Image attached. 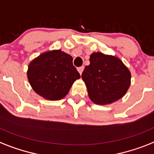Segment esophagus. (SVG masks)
<instances>
[{
  "instance_id": "obj_1",
  "label": "esophagus",
  "mask_w": 154,
  "mask_h": 154,
  "mask_svg": "<svg viewBox=\"0 0 154 154\" xmlns=\"http://www.w3.org/2000/svg\"><path fill=\"white\" fill-rule=\"evenodd\" d=\"M77 70H78V72L80 73V74H81V73H82V72H83V70H84V66H81V67H78V68H77Z\"/></svg>"
}]
</instances>
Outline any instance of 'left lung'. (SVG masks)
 Wrapping results in <instances>:
<instances>
[{
    "instance_id": "obj_1",
    "label": "left lung",
    "mask_w": 154,
    "mask_h": 154,
    "mask_svg": "<svg viewBox=\"0 0 154 154\" xmlns=\"http://www.w3.org/2000/svg\"><path fill=\"white\" fill-rule=\"evenodd\" d=\"M90 65L81 77L90 100L97 104H108L122 98L131 85V73L119 58L102 53H92Z\"/></svg>"
}]
</instances>
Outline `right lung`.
Returning a JSON list of instances; mask_svg holds the SVG:
<instances>
[{"label":"right lung","instance_id":"1","mask_svg":"<svg viewBox=\"0 0 154 154\" xmlns=\"http://www.w3.org/2000/svg\"><path fill=\"white\" fill-rule=\"evenodd\" d=\"M81 77L73 65V57L60 50L42 54L28 66L27 78L34 91L50 100L65 97Z\"/></svg>","mask_w":154,"mask_h":154}]
</instances>
